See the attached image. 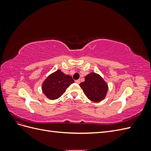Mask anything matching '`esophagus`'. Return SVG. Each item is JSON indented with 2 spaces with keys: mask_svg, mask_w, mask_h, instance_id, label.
<instances>
[{
  "mask_svg": "<svg viewBox=\"0 0 151 151\" xmlns=\"http://www.w3.org/2000/svg\"><path fill=\"white\" fill-rule=\"evenodd\" d=\"M75 82H76V83L79 84H80V83H81V80H80V79H77V80H76Z\"/></svg>",
  "mask_w": 151,
  "mask_h": 151,
  "instance_id": "1",
  "label": "esophagus"
}]
</instances>
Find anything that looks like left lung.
<instances>
[{
  "label": "left lung",
  "mask_w": 151,
  "mask_h": 151,
  "mask_svg": "<svg viewBox=\"0 0 151 151\" xmlns=\"http://www.w3.org/2000/svg\"><path fill=\"white\" fill-rule=\"evenodd\" d=\"M79 86L91 101L99 102L105 98L108 92V85L99 74L91 72L85 77V81Z\"/></svg>",
  "instance_id": "obj_1"
}]
</instances>
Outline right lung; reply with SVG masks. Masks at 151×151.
<instances>
[{
  "label": "right lung",
  "mask_w": 151,
  "mask_h": 151,
  "mask_svg": "<svg viewBox=\"0 0 151 151\" xmlns=\"http://www.w3.org/2000/svg\"><path fill=\"white\" fill-rule=\"evenodd\" d=\"M74 83V81L71 76L58 70L45 79L42 85V91L50 99H56L60 98L68 87Z\"/></svg>",
  "instance_id": "right-lung-1"
}]
</instances>
